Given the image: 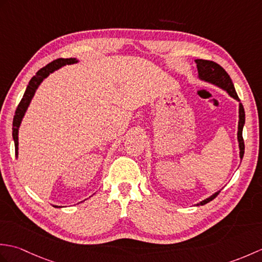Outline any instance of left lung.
I'll use <instances>...</instances> for the list:
<instances>
[{"label": "left lung", "instance_id": "1", "mask_svg": "<svg viewBox=\"0 0 262 262\" xmlns=\"http://www.w3.org/2000/svg\"><path fill=\"white\" fill-rule=\"evenodd\" d=\"M197 64V70H198V75L202 80L207 81L213 83V84L219 85L220 88L224 89L227 93L230 94L231 97L234 98L237 101H240V99L237 97V93L235 91V88L233 85V82L231 80L230 75L227 74V72L222 68L221 65L217 63L213 62V60H207V59H196L194 60ZM238 132H237V140H238V147H240V158L243 159L244 155V141H243V136H242V130H243V125L246 122V113H244V108L242 103H240V109H238ZM221 191L215 192L213 196H210L209 198L203 200L200 202L199 205H205L209 203L210 200H213L214 198L217 197Z\"/></svg>", "mask_w": 262, "mask_h": 262}]
</instances>
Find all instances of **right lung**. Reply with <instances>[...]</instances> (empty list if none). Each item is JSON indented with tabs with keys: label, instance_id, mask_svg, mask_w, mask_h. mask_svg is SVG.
Masks as SVG:
<instances>
[{
	"label": "right lung",
	"instance_id": "add662e5",
	"mask_svg": "<svg viewBox=\"0 0 262 262\" xmlns=\"http://www.w3.org/2000/svg\"><path fill=\"white\" fill-rule=\"evenodd\" d=\"M76 62H77V60L75 58H58V59H55V60H53L52 63L47 64L45 68L39 70L35 76H32V79L30 80L29 84H28V86L26 89V92L24 94V97H22L20 103L18 104V108H16L14 117H13L12 136H13L14 146H15V157L18 155L19 126L21 124L22 117L25 116V113H26V110L28 108V105H29V103L31 101L33 94H35V92H36V89L38 88L39 84H40L41 81L49 75V73H52V72H54L55 70L62 68V66L66 65V64H74Z\"/></svg>",
	"mask_w": 262,
	"mask_h": 262
}]
</instances>
